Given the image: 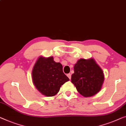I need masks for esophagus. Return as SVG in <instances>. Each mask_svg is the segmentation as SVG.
<instances>
[{"instance_id": "1", "label": "esophagus", "mask_w": 126, "mask_h": 126, "mask_svg": "<svg viewBox=\"0 0 126 126\" xmlns=\"http://www.w3.org/2000/svg\"><path fill=\"white\" fill-rule=\"evenodd\" d=\"M67 77H68L69 79H71V74H70V73H69V74H67Z\"/></svg>"}]
</instances>
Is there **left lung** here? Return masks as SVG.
<instances>
[{"mask_svg": "<svg viewBox=\"0 0 126 126\" xmlns=\"http://www.w3.org/2000/svg\"><path fill=\"white\" fill-rule=\"evenodd\" d=\"M74 71L71 80L80 94L90 97L101 90L105 77L93 59H79L74 65Z\"/></svg>", "mask_w": 126, "mask_h": 126, "instance_id": "left-lung-1", "label": "left lung"}]
</instances>
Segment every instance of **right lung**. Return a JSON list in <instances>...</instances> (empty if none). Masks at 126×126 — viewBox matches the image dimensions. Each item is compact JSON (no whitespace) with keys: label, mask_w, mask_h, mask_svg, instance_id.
Returning <instances> with one entry per match:
<instances>
[{"label":"right lung","mask_w":126,"mask_h":126,"mask_svg":"<svg viewBox=\"0 0 126 126\" xmlns=\"http://www.w3.org/2000/svg\"><path fill=\"white\" fill-rule=\"evenodd\" d=\"M32 76L36 88L47 96L55 95L61 86L69 80L63 73V65L56 63L53 57H40L34 65Z\"/></svg>","instance_id":"obj_1"}]
</instances>
